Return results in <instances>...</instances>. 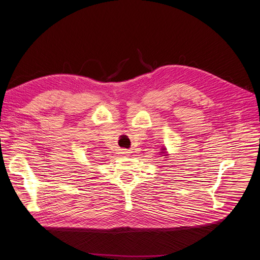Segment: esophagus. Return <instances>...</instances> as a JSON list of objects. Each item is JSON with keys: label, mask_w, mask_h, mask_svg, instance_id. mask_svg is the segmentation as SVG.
I'll return each mask as SVG.
<instances>
[{"label": "esophagus", "mask_w": 260, "mask_h": 260, "mask_svg": "<svg viewBox=\"0 0 260 260\" xmlns=\"http://www.w3.org/2000/svg\"><path fill=\"white\" fill-rule=\"evenodd\" d=\"M130 152H128V151H125V149H122V152H121V154H123V155H128Z\"/></svg>", "instance_id": "1"}]
</instances>
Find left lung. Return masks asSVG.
I'll return each mask as SVG.
<instances>
[{"label": "left lung", "mask_w": 260, "mask_h": 260, "mask_svg": "<svg viewBox=\"0 0 260 260\" xmlns=\"http://www.w3.org/2000/svg\"><path fill=\"white\" fill-rule=\"evenodd\" d=\"M161 151H164V152H161V153H164V154H166V155H162V156H166V158H167V156H168V154H167V152H166V148H162Z\"/></svg>", "instance_id": "8db88e82"}]
</instances>
